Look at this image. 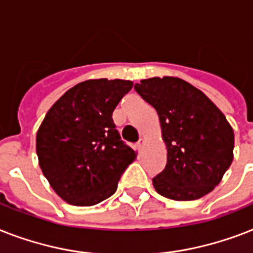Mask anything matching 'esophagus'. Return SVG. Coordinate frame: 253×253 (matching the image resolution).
Here are the masks:
<instances>
[{
	"label": "esophagus",
	"instance_id": "34e87169",
	"mask_svg": "<svg viewBox=\"0 0 253 253\" xmlns=\"http://www.w3.org/2000/svg\"><path fill=\"white\" fill-rule=\"evenodd\" d=\"M144 145H145V141L143 140V139H140V140H139L136 143V148H137V149H139V151H141V149L144 148Z\"/></svg>",
	"mask_w": 253,
	"mask_h": 253
}]
</instances>
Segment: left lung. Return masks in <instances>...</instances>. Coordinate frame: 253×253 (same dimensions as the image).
Returning a JSON list of instances; mask_svg holds the SVG:
<instances>
[{
	"instance_id": "1",
	"label": "left lung",
	"mask_w": 253,
	"mask_h": 253,
	"mask_svg": "<svg viewBox=\"0 0 253 253\" xmlns=\"http://www.w3.org/2000/svg\"><path fill=\"white\" fill-rule=\"evenodd\" d=\"M135 89L159 114L168 161L152 179L160 195L196 200L222 180L234 159V131L200 89L176 77L149 78Z\"/></svg>"
}]
</instances>
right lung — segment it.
<instances>
[{
	"mask_svg": "<svg viewBox=\"0 0 253 253\" xmlns=\"http://www.w3.org/2000/svg\"><path fill=\"white\" fill-rule=\"evenodd\" d=\"M131 80L89 79L74 85L49 109L36 133L39 165L54 192L77 207L112 196L136 152L121 140L113 112Z\"/></svg>",
	"mask_w": 253,
	"mask_h": 253,
	"instance_id": "1",
	"label": "right lung"
}]
</instances>
